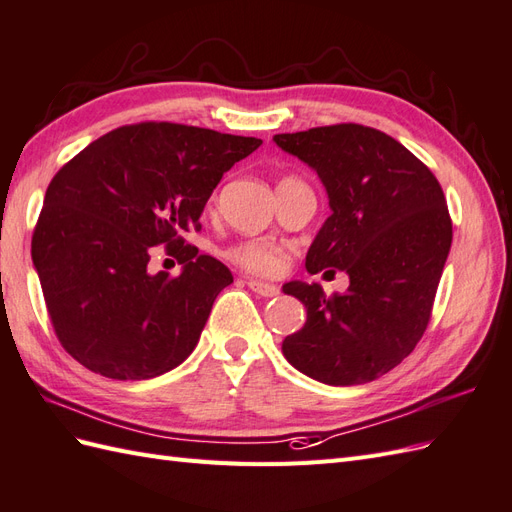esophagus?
I'll return each mask as SVG.
<instances>
[{
    "label": "esophagus",
    "instance_id": "34e87169",
    "mask_svg": "<svg viewBox=\"0 0 512 512\" xmlns=\"http://www.w3.org/2000/svg\"><path fill=\"white\" fill-rule=\"evenodd\" d=\"M247 286H249V289H252L256 295H260V297H276V295L280 293V289H278L276 284L256 280V278H249V280H247Z\"/></svg>",
    "mask_w": 512,
    "mask_h": 512
}]
</instances>
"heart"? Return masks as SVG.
Returning a JSON list of instances; mask_svg holds the SVG:
<instances>
[{"label": "heart", "instance_id": "heart-1", "mask_svg": "<svg viewBox=\"0 0 512 512\" xmlns=\"http://www.w3.org/2000/svg\"><path fill=\"white\" fill-rule=\"evenodd\" d=\"M230 258L256 273H276L284 267L282 247L269 241H245L230 249Z\"/></svg>", "mask_w": 512, "mask_h": 512}]
</instances>
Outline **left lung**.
Masks as SVG:
<instances>
[{"mask_svg":"<svg viewBox=\"0 0 512 512\" xmlns=\"http://www.w3.org/2000/svg\"><path fill=\"white\" fill-rule=\"evenodd\" d=\"M273 141L317 171L328 193L332 215L308 247V273L339 269L350 278L334 297L317 282L282 286L306 306L304 328L286 336L282 354L330 386L376 380L415 350L430 321L452 247L441 184L393 136L358 123Z\"/></svg>","mask_w":512,"mask_h":512,"instance_id":"8db88e82","label":"left lung"}]
</instances>
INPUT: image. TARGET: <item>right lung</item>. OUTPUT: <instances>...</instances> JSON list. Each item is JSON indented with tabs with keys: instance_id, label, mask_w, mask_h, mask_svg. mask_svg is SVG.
Listing matches in <instances>:
<instances>
[{
	"instance_id": "obj_1",
	"label": "right lung",
	"mask_w": 512,
	"mask_h": 512,
	"mask_svg": "<svg viewBox=\"0 0 512 512\" xmlns=\"http://www.w3.org/2000/svg\"><path fill=\"white\" fill-rule=\"evenodd\" d=\"M263 145L254 136L149 121L99 136L49 182L32 263L62 347L112 380H147L191 356L230 269L182 234L208 197ZM165 242L181 276L146 271Z\"/></svg>"
}]
</instances>
